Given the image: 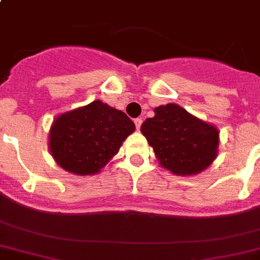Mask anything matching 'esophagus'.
I'll return each mask as SVG.
<instances>
[{"label": "esophagus", "mask_w": 260, "mask_h": 260, "mask_svg": "<svg viewBox=\"0 0 260 260\" xmlns=\"http://www.w3.org/2000/svg\"><path fill=\"white\" fill-rule=\"evenodd\" d=\"M135 124H136L137 129H140L141 124H143V119H141V117H137V119H135Z\"/></svg>", "instance_id": "esophagus-1"}]
</instances>
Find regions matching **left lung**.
Returning a JSON list of instances; mask_svg holds the SVG:
<instances>
[{
    "instance_id": "obj_1",
    "label": "left lung",
    "mask_w": 260,
    "mask_h": 260,
    "mask_svg": "<svg viewBox=\"0 0 260 260\" xmlns=\"http://www.w3.org/2000/svg\"><path fill=\"white\" fill-rule=\"evenodd\" d=\"M141 132L162 168L179 177L200 174L217 157L218 128L175 103L155 107Z\"/></svg>"
}]
</instances>
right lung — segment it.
<instances>
[{
    "instance_id": "1",
    "label": "right lung",
    "mask_w": 260,
    "mask_h": 260,
    "mask_svg": "<svg viewBox=\"0 0 260 260\" xmlns=\"http://www.w3.org/2000/svg\"><path fill=\"white\" fill-rule=\"evenodd\" d=\"M136 127L120 110L94 101L58 115L51 125L48 148L56 164L76 175L101 173Z\"/></svg>"
}]
</instances>
